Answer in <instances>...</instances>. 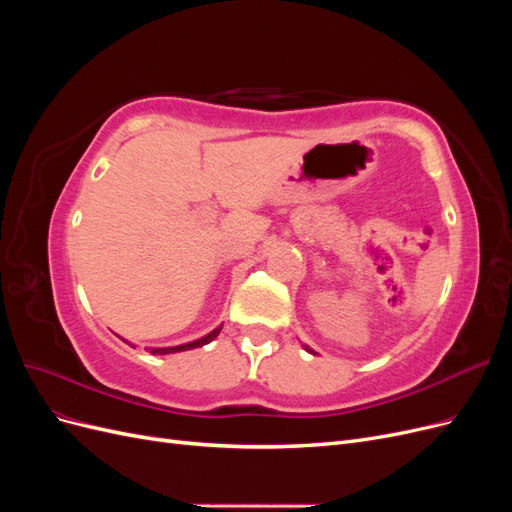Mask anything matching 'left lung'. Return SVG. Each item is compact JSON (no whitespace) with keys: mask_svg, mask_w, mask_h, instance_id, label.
<instances>
[{"mask_svg":"<svg viewBox=\"0 0 512 512\" xmlns=\"http://www.w3.org/2000/svg\"><path fill=\"white\" fill-rule=\"evenodd\" d=\"M307 350H309V348H307ZM309 352H312V350H309Z\"/></svg>","mask_w":512,"mask_h":512,"instance_id":"left-lung-1","label":"left lung"}]
</instances>
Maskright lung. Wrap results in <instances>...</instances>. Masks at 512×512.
<instances>
[{"mask_svg":"<svg viewBox=\"0 0 512 512\" xmlns=\"http://www.w3.org/2000/svg\"><path fill=\"white\" fill-rule=\"evenodd\" d=\"M220 331H222V327H218V329H213V331H211L209 335H205V337H200V339H196V342H190V344H181V346H173V348H151V354H173V352H183V350H192V348H200V346H205V344L213 342V339L220 335Z\"/></svg>","mask_w":512,"mask_h":512,"instance_id":"obj_1","label":"right lung"}]
</instances>
